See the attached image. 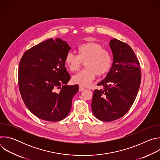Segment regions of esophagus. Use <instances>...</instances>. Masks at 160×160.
Here are the masks:
<instances>
[{
    "label": "esophagus",
    "instance_id": "obj_1",
    "mask_svg": "<svg viewBox=\"0 0 160 160\" xmlns=\"http://www.w3.org/2000/svg\"><path fill=\"white\" fill-rule=\"evenodd\" d=\"M85 90V88L82 86H79V91H80V92H82V91L84 90Z\"/></svg>",
    "mask_w": 160,
    "mask_h": 160
}]
</instances>
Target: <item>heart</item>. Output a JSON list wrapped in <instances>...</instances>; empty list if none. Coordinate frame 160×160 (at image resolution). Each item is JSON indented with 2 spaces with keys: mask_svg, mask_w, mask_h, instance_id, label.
Masks as SVG:
<instances>
[{
  "mask_svg": "<svg viewBox=\"0 0 160 160\" xmlns=\"http://www.w3.org/2000/svg\"><path fill=\"white\" fill-rule=\"evenodd\" d=\"M78 55L72 52L67 53L64 63L70 72H76L85 62L86 68L72 77L74 83L80 86H87L96 75L106 74L111 69L112 59L110 52L102 49V46L96 42H88L82 44L78 48Z\"/></svg>",
  "mask_w": 160,
  "mask_h": 160,
  "instance_id": "b5f03b06",
  "label": "heart"
}]
</instances>
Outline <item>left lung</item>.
Instances as JSON below:
<instances>
[{"label":"left lung","instance_id":"obj_1","mask_svg":"<svg viewBox=\"0 0 160 160\" xmlns=\"http://www.w3.org/2000/svg\"><path fill=\"white\" fill-rule=\"evenodd\" d=\"M113 62L106 78L98 83L91 103L92 112L103 122L116 120L128 111L139 89L141 73L139 61L127 43L116 38L110 40Z\"/></svg>","mask_w":160,"mask_h":160}]
</instances>
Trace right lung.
<instances>
[{
    "instance_id": "right-lung-1",
    "label": "right lung",
    "mask_w": 160,
    "mask_h": 160,
    "mask_svg": "<svg viewBox=\"0 0 160 160\" xmlns=\"http://www.w3.org/2000/svg\"><path fill=\"white\" fill-rule=\"evenodd\" d=\"M70 49L65 41L50 38L27 50L20 60L18 85L21 98L41 120L60 121L71 110L78 85H66L71 77L64 58Z\"/></svg>"
}]
</instances>
